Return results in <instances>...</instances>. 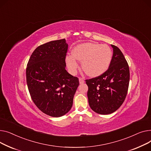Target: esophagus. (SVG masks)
<instances>
[{"label":"esophagus","mask_w":151,"mask_h":151,"mask_svg":"<svg viewBox=\"0 0 151 151\" xmlns=\"http://www.w3.org/2000/svg\"><path fill=\"white\" fill-rule=\"evenodd\" d=\"M79 83H81V84L83 83H84V79L82 78H81V77H80V78H79Z\"/></svg>","instance_id":"34e87169"}]
</instances>
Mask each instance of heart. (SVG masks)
Masks as SVG:
<instances>
[{
    "label": "heart",
    "mask_w": 151,
    "mask_h": 151,
    "mask_svg": "<svg viewBox=\"0 0 151 151\" xmlns=\"http://www.w3.org/2000/svg\"><path fill=\"white\" fill-rule=\"evenodd\" d=\"M112 52L105 44L85 42L77 45L73 54L66 57L67 66L71 73H75L78 67L77 59L82 61L84 71L90 77H97L107 70L110 65Z\"/></svg>",
    "instance_id": "obj_1"
}]
</instances>
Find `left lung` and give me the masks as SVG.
<instances>
[{"label":"left lung","mask_w":151,"mask_h":151,"mask_svg":"<svg viewBox=\"0 0 151 151\" xmlns=\"http://www.w3.org/2000/svg\"><path fill=\"white\" fill-rule=\"evenodd\" d=\"M113 54L109 69L102 75L86 80L88 103L97 113L109 114L116 111L127 94L130 71L121 50L111 44Z\"/></svg>","instance_id":"8db88e82"}]
</instances>
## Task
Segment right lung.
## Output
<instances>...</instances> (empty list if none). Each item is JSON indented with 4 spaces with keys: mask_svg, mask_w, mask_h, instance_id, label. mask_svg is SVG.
Wrapping results in <instances>:
<instances>
[{
    "mask_svg": "<svg viewBox=\"0 0 151 151\" xmlns=\"http://www.w3.org/2000/svg\"><path fill=\"white\" fill-rule=\"evenodd\" d=\"M68 45L65 39L52 41L35 49L26 68L32 99L44 113L60 117L71 109L78 78L65 69Z\"/></svg>",
    "mask_w": 151,
    "mask_h": 151,
    "instance_id": "right-lung-1",
    "label": "right lung"
}]
</instances>
